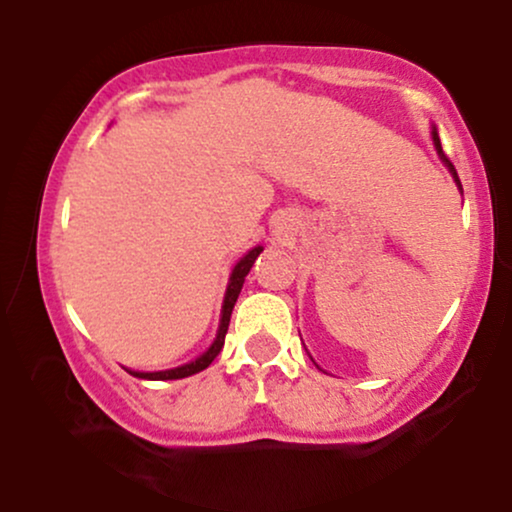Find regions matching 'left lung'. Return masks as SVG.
I'll list each match as a JSON object with an SVG mask.
<instances>
[{
    "label": "left lung",
    "instance_id": "left-lung-1",
    "mask_svg": "<svg viewBox=\"0 0 512 512\" xmlns=\"http://www.w3.org/2000/svg\"><path fill=\"white\" fill-rule=\"evenodd\" d=\"M433 142H436V149H438V154H440V158H443V161H445V166H448V168H450V173H452V178H455V182H457V187H460V190H462V182H460V178H457V170H455V166H452V163H450V158L443 154V146H440V139H438L436 129H433Z\"/></svg>",
    "mask_w": 512,
    "mask_h": 512
}]
</instances>
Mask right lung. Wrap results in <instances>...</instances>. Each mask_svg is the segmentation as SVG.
Masks as SVG:
<instances>
[{"label":"right lung","mask_w":512,"mask_h":512,"mask_svg":"<svg viewBox=\"0 0 512 512\" xmlns=\"http://www.w3.org/2000/svg\"><path fill=\"white\" fill-rule=\"evenodd\" d=\"M262 248L257 245V248H252L248 255L240 260L236 267H233V274H231V281H228V289H226V298H223V310H221V325H219V334H216L214 344L209 346L207 351H204L202 356L195 358L192 363H185V366L180 368H170V370H158V373H129L137 375V378H144V380H180V378H187V375H195L199 370L209 368L211 361H214L216 356L221 354L223 349V339H226V332H228V322H231V313H233V305L238 301V293L243 289V281L248 272L252 269V264H255L257 257H260Z\"/></svg>","instance_id":"right-lung-1"}]
</instances>
